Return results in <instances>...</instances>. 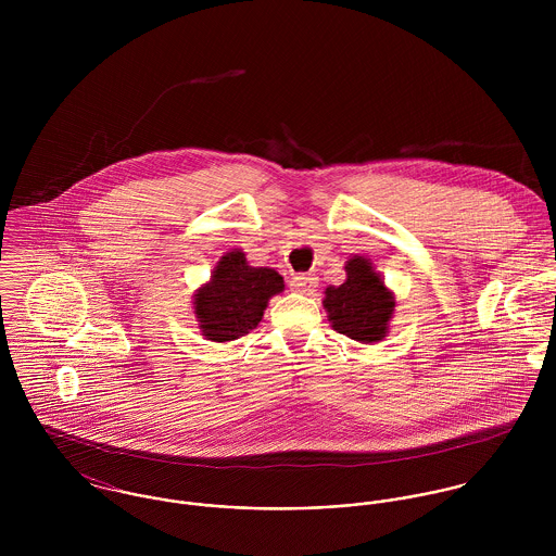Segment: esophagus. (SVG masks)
I'll list each match as a JSON object with an SVG mask.
<instances>
[{
  "label": "esophagus",
  "mask_w": 556,
  "mask_h": 556,
  "mask_svg": "<svg viewBox=\"0 0 556 556\" xmlns=\"http://www.w3.org/2000/svg\"><path fill=\"white\" fill-rule=\"evenodd\" d=\"M317 278L313 274H298L293 276L291 280V287L298 291V293H311L317 289Z\"/></svg>",
  "instance_id": "1"
}]
</instances>
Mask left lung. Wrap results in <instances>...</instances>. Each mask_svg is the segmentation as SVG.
Here are the masks:
<instances>
[{
	"instance_id": "1",
	"label": "left lung",
	"mask_w": 556,
	"mask_h": 556,
	"mask_svg": "<svg viewBox=\"0 0 556 556\" xmlns=\"http://www.w3.org/2000/svg\"><path fill=\"white\" fill-rule=\"evenodd\" d=\"M344 269L346 280L325 289L323 306L331 327L364 344L383 340L396 308L394 293L364 256L349 258Z\"/></svg>"
}]
</instances>
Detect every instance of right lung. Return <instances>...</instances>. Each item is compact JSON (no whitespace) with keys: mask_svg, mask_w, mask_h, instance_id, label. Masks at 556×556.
<instances>
[{"mask_svg":"<svg viewBox=\"0 0 556 556\" xmlns=\"http://www.w3.org/2000/svg\"><path fill=\"white\" fill-rule=\"evenodd\" d=\"M285 291L282 276L271 267H252L236 248L227 252L207 285L194 295V315L207 340L229 342L258 325L267 302Z\"/></svg>","mask_w":556,"mask_h":556,"instance_id":"1","label":"right lung"}]
</instances>
